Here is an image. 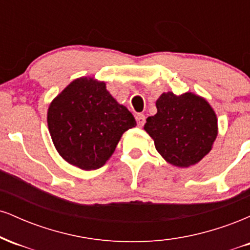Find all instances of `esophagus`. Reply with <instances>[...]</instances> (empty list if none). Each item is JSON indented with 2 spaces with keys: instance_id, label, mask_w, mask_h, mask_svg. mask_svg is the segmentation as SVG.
Wrapping results in <instances>:
<instances>
[{
  "instance_id": "esophagus-1",
  "label": "esophagus",
  "mask_w": 250,
  "mask_h": 250,
  "mask_svg": "<svg viewBox=\"0 0 250 250\" xmlns=\"http://www.w3.org/2000/svg\"><path fill=\"white\" fill-rule=\"evenodd\" d=\"M135 117H136L137 125H139L140 127H142V125H145V122H146V116L143 115V114H137V115Z\"/></svg>"
}]
</instances>
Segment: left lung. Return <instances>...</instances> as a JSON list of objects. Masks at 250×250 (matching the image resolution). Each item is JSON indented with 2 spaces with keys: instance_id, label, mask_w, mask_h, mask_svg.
<instances>
[{
  "instance_id": "8db88e82",
  "label": "left lung",
  "mask_w": 250,
  "mask_h": 250,
  "mask_svg": "<svg viewBox=\"0 0 250 250\" xmlns=\"http://www.w3.org/2000/svg\"><path fill=\"white\" fill-rule=\"evenodd\" d=\"M156 108L145 130L168 163L188 168L211 150L217 136V117L207 100L189 91L182 95L168 91L157 99Z\"/></svg>"
}]
</instances>
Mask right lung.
I'll return each mask as SVG.
<instances>
[{
  "instance_id": "obj_1",
  "label": "right lung",
  "mask_w": 250,
  "mask_h": 250,
  "mask_svg": "<svg viewBox=\"0 0 250 250\" xmlns=\"http://www.w3.org/2000/svg\"><path fill=\"white\" fill-rule=\"evenodd\" d=\"M47 122L57 153L83 170L101 168L123 133L136 125L105 83L93 77H80L63 89L49 104Z\"/></svg>"
}]
</instances>
